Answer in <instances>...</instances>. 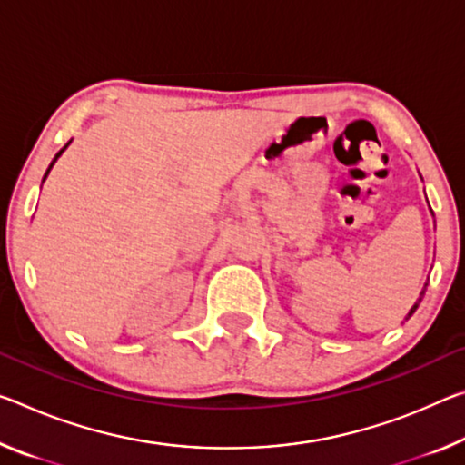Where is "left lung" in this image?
<instances>
[{
  "label": "left lung",
  "mask_w": 465,
  "mask_h": 465,
  "mask_svg": "<svg viewBox=\"0 0 465 465\" xmlns=\"http://www.w3.org/2000/svg\"><path fill=\"white\" fill-rule=\"evenodd\" d=\"M426 285H429V283H424V287H422V292H420V298H418V300H416V304H414V306H411V308H410V312H408V316H405V321H408V319H410V316H411V314H414V312H416V308H418V306H420V302H422V298H424V293H426Z\"/></svg>",
  "instance_id": "left-lung-1"
}]
</instances>
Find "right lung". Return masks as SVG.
I'll return each mask as SVG.
<instances>
[{
    "mask_svg": "<svg viewBox=\"0 0 465 465\" xmlns=\"http://www.w3.org/2000/svg\"><path fill=\"white\" fill-rule=\"evenodd\" d=\"M70 143H72V140H70ZM70 143H68V144H65V146H64V149H62L60 153H57V154H55V157H54V161H51V165H49V169H47V172H45V175H43V182H45V180H47V175H49V172H51V167H54V165H55V161L62 157V153H64L65 149H68V146H70Z\"/></svg>",
    "mask_w": 465,
    "mask_h": 465,
    "instance_id": "obj_1",
    "label": "right lung"
}]
</instances>
